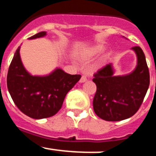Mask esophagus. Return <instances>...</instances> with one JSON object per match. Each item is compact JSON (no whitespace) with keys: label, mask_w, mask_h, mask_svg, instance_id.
<instances>
[{"label":"esophagus","mask_w":156,"mask_h":156,"mask_svg":"<svg viewBox=\"0 0 156 156\" xmlns=\"http://www.w3.org/2000/svg\"><path fill=\"white\" fill-rule=\"evenodd\" d=\"M87 80V77H86L85 75H82V76H81V79H80V82L84 83V82H85Z\"/></svg>","instance_id":"34e87169"}]
</instances>
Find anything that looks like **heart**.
<instances>
[{
  "instance_id": "b5f03b06",
  "label": "heart",
  "mask_w": 156,
  "mask_h": 156,
  "mask_svg": "<svg viewBox=\"0 0 156 156\" xmlns=\"http://www.w3.org/2000/svg\"><path fill=\"white\" fill-rule=\"evenodd\" d=\"M105 47L106 46L104 43H97L83 49L79 53L78 57L81 61H87L101 54L105 49Z\"/></svg>"
}]
</instances>
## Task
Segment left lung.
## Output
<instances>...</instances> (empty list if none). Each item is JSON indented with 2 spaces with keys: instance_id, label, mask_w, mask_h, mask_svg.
<instances>
[{
  "instance_id": "obj_1",
  "label": "left lung",
  "mask_w": 156,
  "mask_h": 156,
  "mask_svg": "<svg viewBox=\"0 0 156 156\" xmlns=\"http://www.w3.org/2000/svg\"><path fill=\"white\" fill-rule=\"evenodd\" d=\"M132 49L136 54L137 66L130 74L114 76L112 64H108L94 75L97 86L94 110L107 121H120L133 116L149 88V72L144 52L140 46Z\"/></svg>"
}]
</instances>
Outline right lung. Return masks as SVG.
<instances>
[{
  "label": "right lung",
  "instance_id": "add662e5",
  "mask_svg": "<svg viewBox=\"0 0 156 156\" xmlns=\"http://www.w3.org/2000/svg\"><path fill=\"white\" fill-rule=\"evenodd\" d=\"M40 32L29 39L43 37ZM17 48L8 69L7 84L9 93L22 113L33 119L54 116L62 106L68 92L81 78L80 75H70L61 69L46 76H33L25 69Z\"/></svg>",
  "mask_w": 156,
  "mask_h": 156
}]
</instances>
